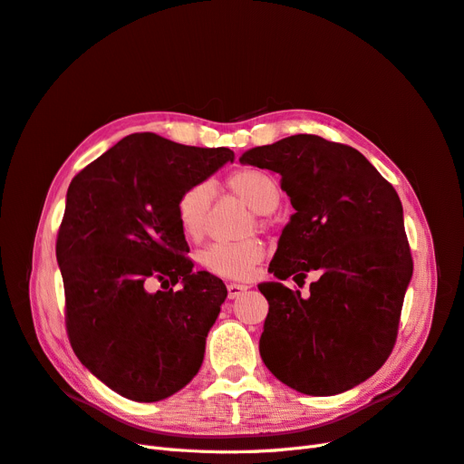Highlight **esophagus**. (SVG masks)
<instances>
[{"label": "esophagus", "instance_id": "34e87169", "mask_svg": "<svg viewBox=\"0 0 464 464\" xmlns=\"http://www.w3.org/2000/svg\"><path fill=\"white\" fill-rule=\"evenodd\" d=\"M228 299H237V296H242L247 291V285L242 284H228Z\"/></svg>", "mask_w": 464, "mask_h": 464}]
</instances>
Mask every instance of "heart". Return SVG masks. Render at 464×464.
<instances>
[{
  "label": "heart",
  "mask_w": 464,
  "mask_h": 464,
  "mask_svg": "<svg viewBox=\"0 0 464 464\" xmlns=\"http://www.w3.org/2000/svg\"><path fill=\"white\" fill-rule=\"evenodd\" d=\"M225 184L232 194L242 198L261 217L263 213L274 211L282 198L280 184L272 175L261 169H237L227 177ZM209 206V184H194L177 199V222L180 232L192 239V242H198L206 234ZM258 225L265 227V218H258ZM263 258L265 247L258 239L253 237L242 239V242H215L199 253V263L203 268L211 274L230 277V280H246Z\"/></svg>",
  "instance_id": "1"
}]
</instances>
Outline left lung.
Returning <instances> with one entry per match:
<instances>
[{
  "label": "left lung",
  "mask_w": 464,
  "mask_h": 464,
  "mask_svg": "<svg viewBox=\"0 0 464 464\" xmlns=\"http://www.w3.org/2000/svg\"><path fill=\"white\" fill-rule=\"evenodd\" d=\"M282 175L295 213L258 284L268 301L258 350L276 379L308 396H333L372 377L391 356L413 258L401 201L356 148L293 135L242 154ZM319 280L311 295L285 288L289 275Z\"/></svg>",
  "instance_id": "left-lung-1"
}]
</instances>
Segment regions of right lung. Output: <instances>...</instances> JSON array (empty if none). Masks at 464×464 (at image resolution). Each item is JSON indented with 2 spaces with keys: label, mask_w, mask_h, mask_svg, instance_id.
Masks as SVG:
<instances>
[{
  "label": "right lung",
  "mask_w": 464,
  "mask_h": 464,
  "mask_svg": "<svg viewBox=\"0 0 464 464\" xmlns=\"http://www.w3.org/2000/svg\"><path fill=\"white\" fill-rule=\"evenodd\" d=\"M227 161L230 148L135 133L70 182L57 236L68 339L123 398L165 400L199 372L228 291L217 276L192 270L175 208ZM156 281L165 292L151 289ZM179 281V292L169 289Z\"/></svg>",
  "instance_id": "1"
}]
</instances>
